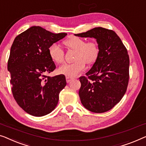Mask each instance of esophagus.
Instances as JSON below:
<instances>
[{
	"label": "esophagus",
	"instance_id": "34e87169",
	"mask_svg": "<svg viewBox=\"0 0 146 146\" xmlns=\"http://www.w3.org/2000/svg\"><path fill=\"white\" fill-rule=\"evenodd\" d=\"M66 80L67 83H69V82H70L72 80H73V78L70 77H66Z\"/></svg>",
	"mask_w": 146,
	"mask_h": 146
}]
</instances>
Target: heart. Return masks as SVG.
Returning a JSON list of instances; mask_svg holds the SVG:
<instances>
[{
    "instance_id": "obj_1",
    "label": "heart",
    "mask_w": 146,
    "mask_h": 146,
    "mask_svg": "<svg viewBox=\"0 0 146 146\" xmlns=\"http://www.w3.org/2000/svg\"><path fill=\"white\" fill-rule=\"evenodd\" d=\"M68 48L76 50L75 62L64 64L58 69V72L66 77H74L83 70L86 63L91 64L96 62L99 53L97 43L90 41L86 43L83 38L73 36L64 42ZM48 54L54 62L61 64L64 61V53L62 48L57 43H53L48 48Z\"/></svg>"
}]
</instances>
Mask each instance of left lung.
<instances>
[{"instance_id": "1", "label": "left lung", "mask_w": 146, "mask_h": 146, "mask_svg": "<svg viewBox=\"0 0 146 146\" xmlns=\"http://www.w3.org/2000/svg\"><path fill=\"white\" fill-rule=\"evenodd\" d=\"M95 38L99 53L86 75L80 78L79 96L86 109L96 113L109 111L125 94L129 80V56L117 33L101 27L74 34Z\"/></svg>"}]
</instances>
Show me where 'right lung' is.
I'll list each match as a JSON object with an SVG mask.
<instances>
[{"mask_svg": "<svg viewBox=\"0 0 146 146\" xmlns=\"http://www.w3.org/2000/svg\"><path fill=\"white\" fill-rule=\"evenodd\" d=\"M66 35L32 26L14 39L8 62L12 92L19 106L29 115L45 116L58 104L66 78L63 74L46 76L56 68L48 48Z\"/></svg>", "mask_w": 146, "mask_h": 146, "instance_id": "obj_1", "label": "right lung"}]
</instances>
